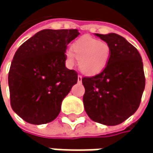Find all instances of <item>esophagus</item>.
<instances>
[{"label":"esophagus","instance_id":"obj_1","mask_svg":"<svg viewBox=\"0 0 153 153\" xmlns=\"http://www.w3.org/2000/svg\"><path fill=\"white\" fill-rule=\"evenodd\" d=\"M77 81H78V83H81V82H82V76L78 75V76H77Z\"/></svg>","mask_w":153,"mask_h":153}]
</instances>
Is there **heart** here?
I'll return each mask as SVG.
<instances>
[{"mask_svg": "<svg viewBox=\"0 0 153 153\" xmlns=\"http://www.w3.org/2000/svg\"><path fill=\"white\" fill-rule=\"evenodd\" d=\"M65 55L70 66L76 58L78 68L84 74L95 76L107 66L111 57V48L106 42L84 36L73 44L72 49L66 51Z\"/></svg>", "mask_w": 153, "mask_h": 153, "instance_id": "heart-1", "label": "heart"}]
</instances>
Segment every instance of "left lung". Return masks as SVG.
<instances>
[{"label": "left lung", "instance_id": "8db88e82", "mask_svg": "<svg viewBox=\"0 0 153 153\" xmlns=\"http://www.w3.org/2000/svg\"><path fill=\"white\" fill-rule=\"evenodd\" d=\"M96 36L111 48L105 68L94 76L82 78L86 114L94 122L114 126L123 123L138 108L145 77L137 49L116 33Z\"/></svg>", "mask_w": 153, "mask_h": 153}]
</instances>
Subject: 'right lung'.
I'll list each match as a JSON object with an SVG mask.
<instances>
[{"label":"right lung","instance_id":"obj_1","mask_svg":"<svg viewBox=\"0 0 153 153\" xmlns=\"http://www.w3.org/2000/svg\"><path fill=\"white\" fill-rule=\"evenodd\" d=\"M76 29H45L23 43L16 52L9 72L10 105L30 124L53 121L63 99L77 82V73L65 66L69 42Z\"/></svg>","mask_w":153,"mask_h":153}]
</instances>
